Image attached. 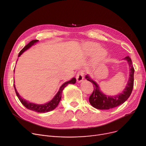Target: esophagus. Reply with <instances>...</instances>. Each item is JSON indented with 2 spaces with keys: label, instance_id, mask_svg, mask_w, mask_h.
I'll list each match as a JSON object with an SVG mask.
<instances>
[{
  "label": "esophagus",
  "instance_id": "obj_1",
  "mask_svg": "<svg viewBox=\"0 0 146 146\" xmlns=\"http://www.w3.org/2000/svg\"><path fill=\"white\" fill-rule=\"evenodd\" d=\"M84 76V72L83 70H80L78 72V74H76V79H77L78 82H81L83 79Z\"/></svg>",
  "mask_w": 146,
  "mask_h": 146
}]
</instances>
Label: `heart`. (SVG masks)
Wrapping results in <instances>:
<instances>
[{
	"label": "heart",
	"instance_id": "obj_1",
	"mask_svg": "<svg viewBox=\"0 0 146 146\" xmlns=\"http://www.w3.org/2000/svg\"><path fill=\"white\" fill-rule=\"evenodd\" d=\"M98 47V45L96 43H94V42H90L89 44H88L86 46V48L88 50V51L89 52H92L94 50H95L97 47ZM105 52L103 49H100L99 50L96 54V59H100L102 57H103V56L105 55Z\"/></svg>",
	"mask_w": 146,
	"mask_h": 146
}]
</instances>
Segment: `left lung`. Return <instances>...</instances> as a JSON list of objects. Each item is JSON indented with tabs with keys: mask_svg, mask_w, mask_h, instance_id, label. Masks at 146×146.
<instances>
[{
	"mask_svg": "<svg viewBox=\"0 0 146 146\" xmlns=\"http://www.w3.org/2000/svg\"><path fill=\"white\" fill-rule=\"evenodd\" d=\"M124 60L128 61L129 67V77L127 86L122 93L115 96H107L102 93L100 88L96 82L90 78L88 74L85 78L93 83L94 92L89 97V102L94 108L98 110H110L121 105L125 102L131 95L134 86V68L132 61L129 56L125 57Z\"/></svg>",
	"mask_w": 146,
	"mask_h": 146,
	"instance_id": "obj_1",
	"label": "left lung"
}]
</instances>
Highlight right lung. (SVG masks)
<instances>
[{
	"label": "right lung",
	"instance_id": "add662e5",
	"mask_svg": "<svg viewBox=\"0 0 146 146\" xmlns=\"http://www.w3.org/2000/svg\"><path fill=\"white\" fill-rule=\"evenodd\" d=\"M38 41V40H32L31 41L29 42L27 45L25 46L24 48H23L19 52L18 57H19L25 51L28 50L29 48H30L32 45H33L34 44H35ZM14 71H15V69H14ZM76 78H73L70 80L67 81V82H65L64 83H63V85H61V87L60 88V89L58 91V92L57 93V94L55 95L54 97L52 98L51 101H50V102L46 103L45 104H41V105L31 103V102L25 100L24 99L22 98L21 97V96L19 95V94L18 93V92L16 89V88H15V86L14 84H13V86H14V88H15V92H16V94H17L18 99H19V101H21V102L22 103V104L23 105L25 106L27 109H28L29 110H31V111L37 112L44 113V112H49V111H51L53 110H54L57 106L58 104H59V102L61 100V94H62V92H63L64 88L66 86H67L68 85V84H74L76 83Z\"/></svg>",
	"mask_w": 146,
	"mask_h": 146
}]
</instances>
